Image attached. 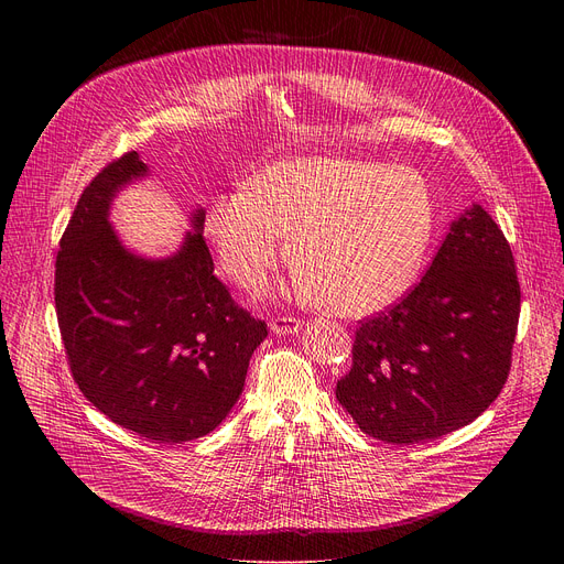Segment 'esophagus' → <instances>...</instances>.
I'll return each instance as SVG.
<instances>
[{
    "label": "esophagus",
    "mask_w": 564,
    "mask_h": 564,
    "mask_svg": "<svg viewBox=\"0 0 564 564\" xmlns=\"http://www.w3.org/2000/svg\"><path fill=\"white\" fill-rule=\"evenodd\" d=\"M270 329L276 336H290V334H297L302 329V322L294 319V317H274L270 322Z\"/></svg>",
    "instance_id": "obj_1"
}]
</instances>
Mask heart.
I'll list each match as a JSON object with an SVG mask.
<instances>
[{
  "mask_svg": "<svg viewBox=\"0 0 564 564\" xmlns=\"http://www.w3.org/2000/svg\"><path fill=\"white\" fill-rule=\"evenodd\" d=\"M434 232L423 177L354 158H294L217 196L205 215L224 272L242 288L267 281L288 253L294 292L343 317H370L416 283Z\"/></svg>",
  "mask_w": 564,
  "mask_h": 564,
  "instance_id": "heart-1",
  "label": "heart"
}]
</instances>
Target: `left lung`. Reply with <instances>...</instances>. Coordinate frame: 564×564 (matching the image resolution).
<instances>
[{
  "instance_id": "1",
  "label": "left lung",
  "mask_w": 564,
  "mask_h": 564,
  "mask_svg": "<svg viewBox=\"0 0 564 564\" xmlns=\"http://www.w3.org/2000/svg\"><path fill=\"white\" fill-rule=\"evenodd\" d=\"M519 311L512 249L485 207L470 203L423 281L361 322L336 398L379 441L411 446L451 434L498 398Z\"/></svg>"
}]
</instances>
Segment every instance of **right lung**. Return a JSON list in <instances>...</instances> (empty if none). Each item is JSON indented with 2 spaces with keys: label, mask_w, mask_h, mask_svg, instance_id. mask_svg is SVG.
Listing matches in <instances>:
<instances>
[{
  "label": "right lung",
  "mask_w": 564,
  "mask_h": 564,
  "mask_svg": "<svg viewBox=\"0 0 564 564\" xmlns=\"http://www.w3.org/2000/svg\"><path fill=\"white\" fill-rule=\"evenodd\" d=\"M148 175L132 151L84 189L58 245L54 304L84 398L116 425L173 446L221 425L267 324L237 308L215 276L200 205L171 256L123 245L111 205Z\"/></svg>",
  "instance_id": "obj_1"
}]
</instances>
